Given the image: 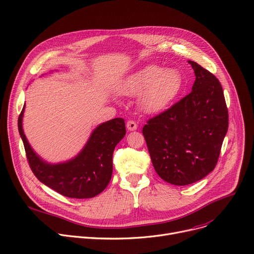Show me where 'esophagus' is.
Segmentation results:
<instances>
[{"mask_svg":"<svg viewBox=\"0 0 254 254\" xmlns=\"http://www.w3.org/2000/svg\"><path fill=\"white\" fill-rule=\"evenodd\" d=\"M126 126H127V129L130 130V131H133V130H136L137 129V124L134 122V121H132V120H129L127 122Z\"/></svg>","mask_w":254,"mask_h":254,"instance_id":"1","label":"esophagus"}]
</instances>
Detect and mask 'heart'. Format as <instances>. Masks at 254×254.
<instances>
[{"mask_svg": "<svg viewBox=\"0 0 254 254\" xmlns=\"http://www.w3.org/2000/svg\"><path fill=\"white\" fill-rule=\"evenodd\" d=\"M183 88L184 78L177 69L148 64L128 74L118 90L126 96L140 95V108L147 114H157L170 107Z\"/></svg>", "mask_w": 254, "mask_h": 254, "instance_id": "b5f03b06", "label": "heart"}]
</instances>
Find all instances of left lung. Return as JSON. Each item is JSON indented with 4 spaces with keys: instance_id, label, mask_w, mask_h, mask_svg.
Segmentation results:
<instances>
[{
    "instance_id": "1",
    "label": "left lung",
    "mask_w": 254,
    "mask_h": 254,
    "mask_svg": "<svg viewBox=\"0 0 254 254\" xmlns=\"http://www.w3.org/2000/svg\"><path fill=\"white\" fill-rule=\"evenodd\" d=\"M189 64L196 76L191 92L142 128L156 172L175 186L196 183L215 168L229 127L219 81L197 63Z\"/></svg>"
}]
</instances>
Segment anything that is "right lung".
Wrapping results in <instances>:
<instances>
[{"label": "right lung", "mask_w": 254, "mask_h": 254, "mask_svg": "<svg viewBox=\"0 0 254 254\" xmlns=\"http://www.w3.org/2000/svg\"><path fill=\"white\" fill-rule=\"evenodd\" d=\"M24 107L18 118V130L27 162L38 180L68 198H93L106 189L113 173V153L125 136V121L116 118L98 125L83 150L73 159L58 164L42 160L29 145L22 129Z\"/></svg>", "instance_id": "1"}]
</instances>
